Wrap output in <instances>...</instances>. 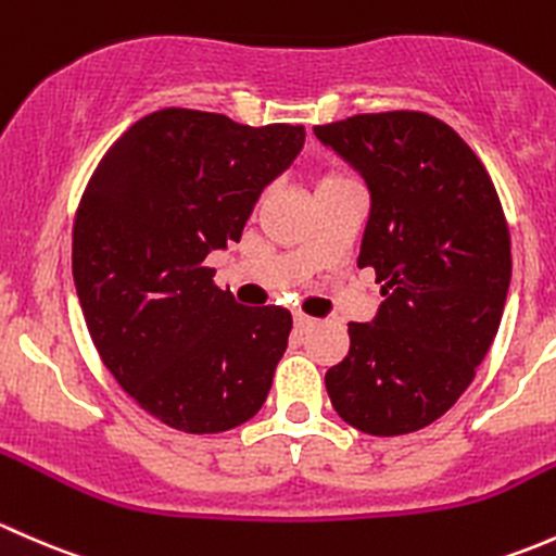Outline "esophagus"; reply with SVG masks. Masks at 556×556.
Returning <instances> with one entry per match:
<instances>
[{
	"mask_svg": "<svg viewBox=\"0 0 556 556\" xmlns=\"http://www.w3.org/2000/svg\"><path fill=\"white\" fill-rule=\"evenodd\" d=\"M313 324H316V318L305 316V313H294V329L305 331V329H311V326H313Z\"/></svg>",
	"mask_w": 556,
	"mask_h": 556,
	"instance_id": "1",
	"label": "esophagus"
}]
</instances>
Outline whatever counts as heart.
<instances>
[{"mask_svg": "<svg viewBox=\"0 0 556 556\" xmlns=\"http://www.w3.org/2000/svg\"><path fill=\"white\" fill-rule=\"evenodd\" d=\"M334 179H345V176H340V174H324V176H320L318 185H324V181H334Z\"/></svg>", "mask_w": 556, "mask_h": 556, "instance_id": "obj_1", "label": "heart"}]
</instances>
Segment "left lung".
I'll list each match as a JSON object with an SVG mask.
<instances>
[{
	"label": "left lung",
	"mask_w": 556,
	"mask_h": 556,
	"mask_svg": "<svg viewBox=\"0 0 556 556\" xmlns=\"http://www.w3.org/2000/svg\"><path fill=\"white\" fill-rule=\"evenodd\" d=\"M364 176L371 208L358 267L382 283L371 324L326 371L331 406L371 437L420 431L471 386L501 326L511 238L471 147L426 112L356 114L316 125Z\"/></svg>",
	"instance_id": "obj_1"
}]
</instances>
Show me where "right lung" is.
<instances>
[{
  "mask_svg": "<svg viewBox=\"0 0 556 556\" xmlns=\"http://www.w3.org/2000/svg\"><path fill=\"white\" fill-rule=\"evenodd\" d=\"M302 144V125L170 106L130 125L85 187L72 232L85 324L119 388L176 431H230L270 393L291 313L238 305L205 256L238 243Z\"/></svg>",
  "mask_w": 556,
  "mask_h": 556,
  "instance_id": "add662e5",
  "label": "right lung"
}]
</instances>
